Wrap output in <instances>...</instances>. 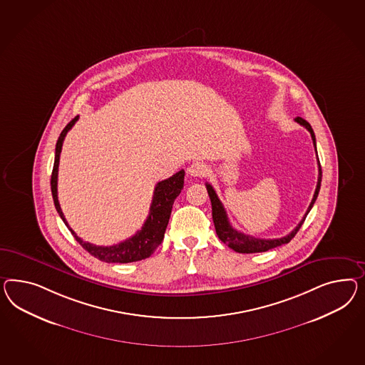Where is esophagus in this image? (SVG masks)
<instances>
[{"mask_svg":"<svg viewBox=\"0 0 365 365\" xmlns=\"http://www.w3.org/2000/svg\"><path fill=\"white\" fill-rule=\"evenodd\" d=\"M206 171H207V168H206V165L202 163V162H195V163H192V165L187 168L188 175L194 178L203 177V175L206 174Z\"/></svg>","mask_w":365,"mask_h":365,"instance_id":"34e87169","label":"esophagus"}]
</instances>
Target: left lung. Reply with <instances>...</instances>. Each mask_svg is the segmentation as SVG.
<instances>
[{
	"instance_id": "8db88e82",
	"label": "left lung",
	"mask_w": 365,
	"mask_h": 365,
	"mask_svg": "<svg viewBox=\"0 0 365 365\" xmlns=\"http://www.w3.org/2000/svg\"><path fill=\"white\" fill-rule=\"evenodd\" d=\"M297 123H300L302 126L311 133V137L314 140V146L316 148V138L314 134V130L311 128V125L307 122L306 119L297 117L295 118ZM317 165H319V177H317V185H316L315 194L311 200V205L307 210L306 215L300 220V223L288 234L286 237H279V239H259V237H250L243 232H239L234 227L230 225L228 217H227L226 210L223 207L222 202L219 200L215 190L210 183H206V188H207L208 197L211 199V206H212V220L215 225V231L219 239L226 243L227 246L232 248L234 251H237L239 254H255V252H266L268 250H272L275 247L282 246V245H287L291 242V239L295 237L297 231L300 230L302 225L304 223L308 212L311 211V208L315 203L316 197L319 195L320 191V185H322V168H320V162L317 158Z\"/></svg>"
}]
</instances>
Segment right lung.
<instances>
[{
    "label": "right lung",
    "mask_w": 365,
    "mask_h": 365,
    "mask_svg": "<svg viewBox=\"0 0 365 365\" xmlns=\"http://www.w3.org/2000/svg\"><path fill=\"white\" fill-rule=\"evenodd\" d=\"M77 120H78V115L70 120L69 123L66 125V128L62 130L58 140H57V145H56L54 166H53V173H51V179H50L51 195H53L56 210H57L61 219L63 220V223L69 228L73 237H76V240L89 252L90 255L97 257L102 262H106V263H131V262H138L142 259H146L157 250L158 246L163 240L174 200L177 199L183 188L185 171L180 170L173 177L157 183L148 219L142 228L137 231L135 235H133L114 246H96L89 242H83L81 237H77V234L68 225L65 215L59 206L58 195H57L59 155H61V150H62V143H63V139L66 137L68 131L74 126V123Z\"/></svg>",
    "instance_id": "obj_1"
}]
</instances>
